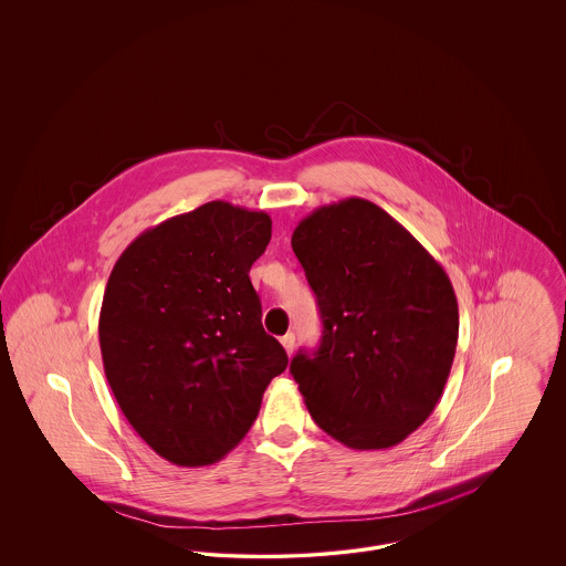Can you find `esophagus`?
I'll list each match as a JSON object with an SVG mask.
<instances>
[{
  "mask_svg": "<svg viewBox=\"0 0 566 566\" xmlns=\"http://www.w3.org/2000/svg\"><path fill=\"white\" fill-rule=\"evenodd\" d=\"M280 342H282V346H284V350H286L289 356L295 352V335L293 333H286Z\"/></svg>",
  "mask_w": 566,
  "mask_h": 566,
  "instance_id": "obj_1",
  "label": "esophagus"
}]
</instances>
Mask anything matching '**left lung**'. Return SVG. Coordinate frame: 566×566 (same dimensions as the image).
Masks as SVG:
<instances>
[{
	"mask_svg": "<svg viewBox=\"0 0 566 566\" xmlns=\"http://www.w3.org/2000/svg\"><path fill=\"white\" fill-rule=\"evenodd\" d=\"M323 342L291 374L310 416L352 450H388L427 422L450 376L458 301L448 273L401 222L348 197L293 231Z\"/></svg>",
	"mask_w": 566,
	"mask_h": 566,
	"instance_id": "8db88e82",
	"label": "left lung"
}]
</instances>
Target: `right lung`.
Here are the masks:
<instances>
[{
  "label": "right lung",
  "instance_id": "add662e5",
  "mask_svg": "<svg viewBox=\"0 0 566 566\" xmlns=\"http://www.w3.org/2000/svg\"><path fill=\"white\" fill-rule=\"evenodd\" d=\"M270 240L265 212L210 201L146 229L109 273L99 346L112 395L178 467L227 457L289 365L248 277Z\"/></svg>",
  "mask_w": 566,
  "mask_h": 566
}]
</instances>
